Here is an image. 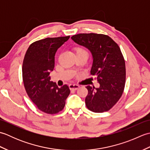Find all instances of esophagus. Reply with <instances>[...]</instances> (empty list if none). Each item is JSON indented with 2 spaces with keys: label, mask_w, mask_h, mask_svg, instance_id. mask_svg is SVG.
I'll return each instance as SVG.
<instances>
[{
  "label": "esophagus",
  "mask_w": 150,
  "mask_h": 150,
  "mask_svg": "<svg viewBox=\"0 0 150 150\" xmlns=\"http://www.w3.org/2000/svg\"><path fill=\"white\" fill-rule=\"evenodd\" d=\"M79 86L77 84H69V88L71 90H77V89L79 88Z\"/></svg>",
  "instance_id": "1"
}]
</instances>
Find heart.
I'll list each match as a JSON object with an SVG mask.
<instances>
[{"label":"heart","instance_id":"b5f03b06","mask_svg":"<svg viewBox=\"0 0 150 150\" xmlns=\"http://www.w3.org/2000/svg\"><path fill=\"white\" fill-rule=\"evenodd\" d=\"M76 53H86V52L83 49L78 47V48L76 50Z\"/></svg>","mask_w":150,"mask_h":150}]
</instances>
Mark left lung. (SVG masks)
Segmentation results:
<instances>
[{
  "label": "left lung",
  "instance_id": "obj_1",
  "mask_svg": "<svg viewBox=\"0 0 150 150\" xmlns=\"http://www.w3.org/2000/svg\"><path fill=\"white\" fill-rule=\"evenodd\" d=\"M71 39L91 52V75L100 84L97 88L86 87L88 90L86 107L95 113L110 110L122 96L125 86V61L120 47L111 37L103 34L80 33Z\"/></svg>",
  "mask_w": 150,
  "mask_h": 150
}]
</instances>
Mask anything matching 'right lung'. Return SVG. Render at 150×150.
<instances>
[{
    "label": "right lung",
    "mask_w": 150,
    "mask_h": 150,
    "mask_svg": "<svg viewBox=\"0 0 150 150\" xmlns=\"http://www.w3.org/2000/svg\"><path fill=\"white\" fill-rule=\"evenodd\" d=\"M69 36L36 41L28 47L22 64V79L25 90L39 110L55 114L64 108L70 93L67 85L59 88L51 81L50 73L55 67L56 52Z\"/></svg>",
    "instance_id": "add662e5"
}]
</instances>
